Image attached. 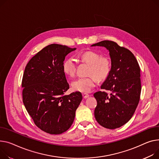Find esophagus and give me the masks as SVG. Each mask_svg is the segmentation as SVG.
<instances>
[{
	"label": "esophagus",
	"mask_w": 159,
	"mask_h": 159,
	"mask_svg": "<svg viewBox=\"0 0 159 159\" xmlns=\"http://www.w3.org/2000/svg\"><path fill=\"white\" fill-rule=\"evenodd\" d=\"M82 97H83V98L84 99H86V98H88L89 97V95L88 94H86V93H83L82 94Z\"/></svg>",
	"instance_id": "esophagus-1"
}]
</instances>
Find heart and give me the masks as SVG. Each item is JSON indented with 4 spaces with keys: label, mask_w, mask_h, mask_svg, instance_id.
<instances>
[{
    "label": "heart",
    "mask_w": 159,
    "mask_h": 159,
    "mask_svg": "<svg viewBox=\"0 0 159 159\" xmlns=\"http://www.w3.org/2000/svg\"><path fill=\"white\" fill-rule=\"evenodd\" d=\"M79 57L86 62L90 65L88 74L90 75L86 77H79L74 80L72 89L80 93H89L94 87L97 79L103 80L106 79L111 70V61L107 56H100L97 52L86 51L79 54ZM63 71L70 77L75 75L76 71V59L70 57L63 63Z\"/></svg>",
    "instance_id": "b5f03b06"
}]
</instances>
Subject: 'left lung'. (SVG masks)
I'll use <instances>...</instances> for the list:
<instances>
[{
    "label": "left lung",
    "instance_id": "1",
    "mask_svg": "<svg viewBox=\"0 0 159 159\" xmlns=\"http://www.w3.org/2000/svg\"><path fill=\"white\" fill-rule=\"evenodd\" d=\"M91 46H101L109 51L111 70L101 89L94 97L97 101L94 117L103 127L115 129L127 123L138 105L141 91L140 67L127 48L112 41L104 40Z\"/></svg>",
    "mask_w": 159,
    "mask_h": 159
}]
</instances>
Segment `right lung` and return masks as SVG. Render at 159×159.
Listing matches in <instances>:
<instances>
[{"label": "right lung", "mask_w": 159, "mask_h": 159, "mask_svg": "<svg viewBox=\"0 0 159 159\" xmlns=\"http://www.w3.org/2000/svg\"><path fill=\"white\" fill-rule=\"evenodd\" d=\"M75 49L49 45L30 59L24 70L23 103L34 124L50 134H61L70 129L82 100L78 91L65 94L70 86L63 71V62Z\"/></svg>", "instance_id": "1"}]
</instances>
